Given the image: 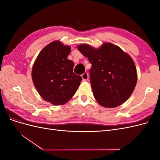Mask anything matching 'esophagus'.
<instances>
[{
  "mask_svg": "<svg viewBox=\"0 0 160 160\" xmlns=\"http://www.w3.org/2000/svg\"><path fill=\"white\" fill-rule=\"evenodd\" d=\"M82 78H83V81H88L89 79V75L88 72H84V73L81 75Z\"/></svg>",
  "mask_w": 160,
  "mask_h": 160,
  "instance_id": "esophagus-1",
  "label": "esophagus"
}]
</instances>
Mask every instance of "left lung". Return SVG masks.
I'll use <instances>...</instances> for the list:
<instances>
[{"label": "left lung", "instance_id": "left-lung-1", "mask_svg": "<svg viewBox=\"0 0 160 160\" xmlns=\"http://www.w3.org/2000/svg\"><path fill=\"white\" fill-rule=\"evenodd\" d=\"M77 48L92 65L90 81L98 103L113 108L126 101L138 81L132 58L111 42H104L98 49L88 44H81Z\"/></svg>", "mask_w": 160, "mask_h": 160}]
</instances>
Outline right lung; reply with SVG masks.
Instances as JSON below:
<instances>
[{"instance_id":"right-lung-1","label":"right lung","mask_w":160,"mask_h":160,"mask_svg":"<svg viewBox=\"0 0 160 160\" xmlns=\"http://www.w3.org/2000/svg\"><path fill=\"white\" fill-rule=\"evenodd\" d=\"M71 49L59 41H52L41 51L32 65L31 76L37 91L54 105L68 102L82 81L73 72V62L67 59Z\"/></svg>"}]
</instances>
